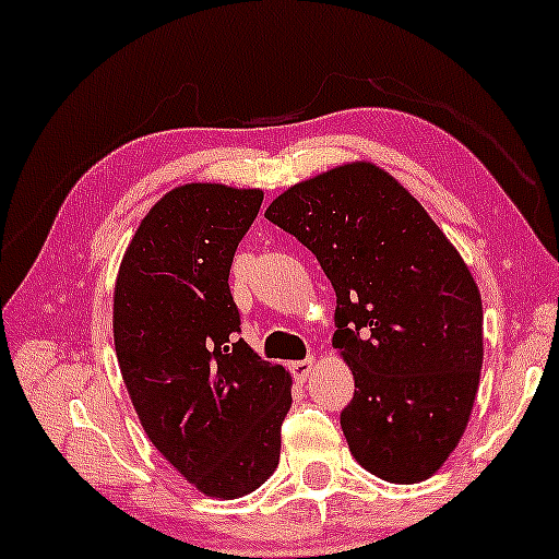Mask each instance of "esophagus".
<instances>
[{
    "label": "esophagus",
    "mask_w": 559,
    "mask_h": 559,
    "mask_svg": "<svg viewBox=\"0 0 559 559\" xmlns=\"http://www.w3.org/2000/svg\"><path fill=\"white\" fill-rule=\"evenodd\" d=\"M313 369H316V356H308L304 361L290 364V373H294L298 381H306L313 373Z\"/></svg>",
    "instance_id": "1"
}]
</instances>
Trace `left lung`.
Listing matches in <instances>:
<instances>
[{
    "instance_id": "8db88e82",
    "label": "left lung",
    "mask_w": 559,
    "mask_h": 559,
    "mask_svg": "<svg viewBox=\"0 0 559 559\" xmlns=\"http://www.w3.org/2000/svg\"><path fill=\"white\" fill-rule=\"evenodd\" d=\"M336 290L333 348L354 373L341 429L366 472L435 474L479 389L481 296L464 258L394 175L369 160L296 182L265 207Z\"/></svg>"
}]
</instances>
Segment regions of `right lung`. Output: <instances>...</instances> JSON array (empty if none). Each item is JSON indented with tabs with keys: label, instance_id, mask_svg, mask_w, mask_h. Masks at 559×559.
I'll list each match as a JSON object with an SVG mask.
<instances>
[{
	"label": "right lung",
	"instance_id": "obj_1",
	"mask_svg": "<svg viewBox=\"0 0 559 559\" xmlns=\"http://www.w3.org/2000/svg\"><path fill=\"white\" fill-rule=\"evenodd\" d=\"M263 190L186 182L124 248L112 296L120 373L147 439L198 492L236 499L276 472L290 373L240 331L228 273Z\"/></svg>",
	"mask_w": 559,
	"mask_h": 559
}]
</instances>
